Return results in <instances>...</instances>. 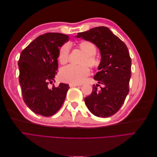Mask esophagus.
I'll return each instance as SVG.
<instances>
[{
  "label": "esophagus",
  "instance_id": "34e87169",
  "mask_svg": "<svg viewBox=\"0 0 157 157\" xmlns=\"http://www.w3.org/2000/svg\"><path fill=\"white\" fill-rule=\"evenodd\" d=\"M80 86V85L77 84H69L70 87H75V86Z\"/></svg>",
  "mask_w": 157,
  "mask_h": 157
}]
</instances>
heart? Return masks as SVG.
Wrapping results in <instances>:
<instances>
[{
	"mask_svg": "<svg viewBox=\"0 0 157 157\" xmlns=\"http://www.w3.org/2000/svg\"><path fill=\"white\" fill-rule=\"evenodd\" d=\"M79 49L81 50L85 56L83 57L80 66L70 65L65 67L61 70L59 77L63 82L71 84H81L85 78L90 75V67L92 68L97 67L98 60L94 57L97 52V48L92 42L88 40L81 41L77 44ZM69 48L67 44H63L59 51L58 58L61 64H65L69 61Z\"/></svg>",
	"mask_w": 157,
	"mask_h": 157,
	"instance_id": "1",
	"label": "heart"
}]
</instances>
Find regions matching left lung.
<instances>
[{
    "label": "left lung",
    "instance_id": "obj_1",
    "mask_svg": "<svg viewBox=\"0 0 157 157\" xmlns=\"http://www.w3.org/2000/svg\"><path fill=\"white\" fill-rule=\"evenodd\" d=\"M76 36L93 42L101 56L99 71L94 76L98 84H94L85 103L94 115L111 117L121 109L129 92L132 61L127 46L106 27H94Z\"/></svg>",
    "mask_w": 157,
    "mask_h": 157
}]
</instances>
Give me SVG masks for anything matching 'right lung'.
I'll use <instances>...</instances> for the list:
<instances>
[{
	"label": "right lung",
	"instance_id": "obj_1",
	"mask_svg": "<svg viewBox=\"0 0 157 157\" xmlns=\"http://www.w3.org/2000/svg\"><path fill=\"white\" fill-rule=\"evenodd\" d=\"M69 40V36L58 33H47L38 36L21 52L18 61L23 101L35 113L44 117L54 115L61 108L69 88L55 82L58 69L59 47Z\"/></svg>",
	"mask_w": 157,
	"mask_h": 157
}]
</instances>
